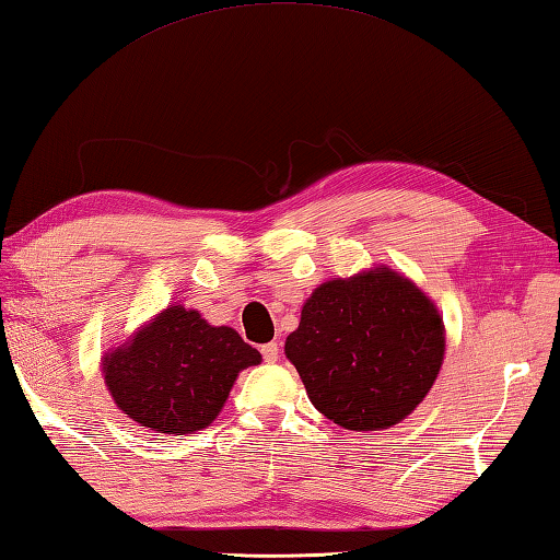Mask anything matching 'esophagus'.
<instances>
[{
    "instance_id": "esophagus-1",
    "label": "esophagus",
    "mask_w": 560,
    "mask_h": 560,
    "mask_svg": "<svg viewBox=\"0 0 560 560\" xmlns=\"http://www.w3.org/2000/svg\"><path fill=\"white\" fill-rule=\"evenodd\" d=\"M260 354H264V359H266L268 364L278 362V357H280V347H278V342H266L264 347H260Z\"/></svg>"
}]
</instances>
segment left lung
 <instances>
[{"label":"left lung","mask_w":560,"mask_h":560,"mask_svg":"<svg viewBox=\"0 0 560 560\" xmlns=\"http://www.w3.org/2000/svg\"><path fill=\"white\" fill-rule=\"evenodd\" d=\"M443 352L436 306L385 268L323 282L284 342L308 400L350 431L402 421L431 390Z\"/></svg>","instance_id":"obj_1"}]
</instances>
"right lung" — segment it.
<instances>
[{"label":"right lung","instance_id":"1","mask_svg":"<svg viewBox=\"0 0 560 560\" xmlns=\"http://www.w3.org/2000/svg\"><path fill=\"white\" fill-rule=\"evenodd\" d=\"M260 354L237 330L208 326L198 312L170 306L105 357V383L117 407L158 433L201 431L225 405L232 383Z\"/></svg>","mask_w":560,"mask_h":560}]
</instances>
